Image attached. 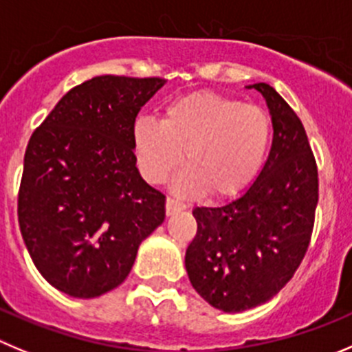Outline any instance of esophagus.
<instances>
[{
    "label": "esophagus",
    "mask_w": 352,
    "mask_h": 352,
    "mask_svg": "<svg viewBox=\"0 0 352 352\" xmlns=\"http://www.w3.org/2000/svg\"><path fill=\"white\" fill-rule=\"evenodd\" d=\"M185 204H182V202H178V200H174V199H167L166 200V212H167V216H170V214H174V212H178V210H183L185 209Z\"/></svg>",
    "instance_id": "obj_1"
}]
</instances>
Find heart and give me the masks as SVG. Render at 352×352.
<instances>
[{"label": "heart", "instance_id": "b5f03b06", "mask_svg": "<svg viewBox=\"0 0 352 352\" xmlns=\"http://www.w3.org/2000/svg\"><path fill=\"white\" fill-rule=\"evenodd\" d=\"M136 166L148 183H164L185 153L188 167L173 186L183 197L209 192L228 199L259 173L271 142V119L261 107L216 93H193L164 109L160 122L136 119L131 133Z\"/></svg>", "mask_w": 352, "mask_h": 352}]
</instances>
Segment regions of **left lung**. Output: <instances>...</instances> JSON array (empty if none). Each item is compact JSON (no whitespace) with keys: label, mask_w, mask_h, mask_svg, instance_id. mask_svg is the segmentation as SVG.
I'll list each match as a JSON object with an SVG mask.
<instances>
[{"label":"left lung","mask_w":352,"mask_h":352,"mask_svg":"<svg viewBox=\"0 0 352 352\" xmlns=\"http://www.w3.org/2000/svg\"><path fill=\"white\" fill-rule=\"evenodd\" d=\"M247 88L270 109V155L239 199L193 209L197 235L185 256L193 289L224 313L261 306L287 285L309 247L318 204L316 160L300 119L266 82Z\"/></svg>","instance_id":"obj_1"}]
</instances>
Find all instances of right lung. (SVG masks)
<instances>
[{
  "label": "right lung",
  "instance_id": "right-lung-1",
  "mask_svg": "<svg viewBox=\"0 0 352 352\" xmlns=\"http://www.w3.org/2000/svg\"><path fill=\"white\" fill-rule=\"evenodd\" d=\"M160 78L98 76L70 89L32 133L19 192L22 239L60 292L93 299L116 289L166 217V197L142 178L131 133Z\"/></svg>",
  "mask_w": 352,
  "mask_h": 352
}]
</instances>
